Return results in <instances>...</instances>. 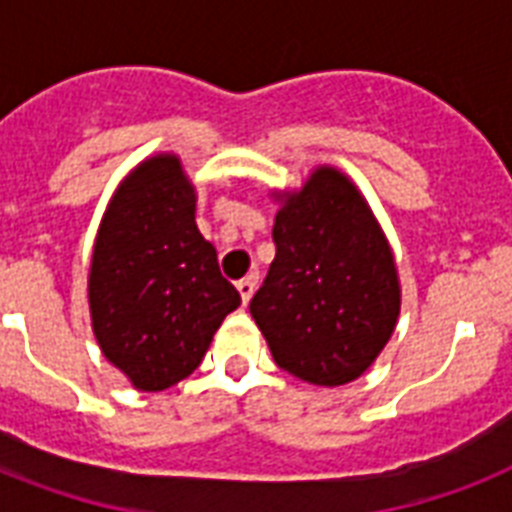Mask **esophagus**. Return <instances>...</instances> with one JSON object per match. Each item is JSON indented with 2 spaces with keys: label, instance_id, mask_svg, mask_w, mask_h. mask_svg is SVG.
Returning a JSON list of instances; mask_svg holds the SVG:
<instances>
[{
  "label": "esophagus",
  "instance_id": "1",
  "mask_svg": "<svg viewBox=\"0 0 512 512\" xmlns=\"http://www.w3.org/2000/svg\"><path fill=\"white\" fill-rule=\"evenodd\" d=\"M257 273H249V276H244V279L236 284V289H239V295H241V303L247 305L249 300H252V295H255V287H257Z\"/></svg>",
  "mask_w": 512,
  "mask_h": 512
}]
</instances>
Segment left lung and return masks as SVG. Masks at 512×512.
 I'll list each match as a JSON object with an SVG mask.
<instances>
[{
	"label": "left lung",
	"mask_w": 512,
	"mask_h": 512,
	"mask_svg": "<svg viewBox=\"0 0 512 512\" xmlns=\"http://www.w3.org/2000/svg\"><path fill=\"white\" fill-rule=\"evenodd\" d=\"M273 257L249 313L279 369L345 385L396 329L401 289L390 247L356 185L321 167L273 223Z\"/></svg>",
	"instance_id": "obj_1"
}]
</instances>
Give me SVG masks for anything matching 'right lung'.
I'll list each match as a JSON object with an SVG mask.
<instances>
[{"label":"right lung","mask_w":512,"mask_h":512,"mask_svg":"<svg viewBox=\"0 0 512 512\" xmlns=\"http://www.w3.org/2000/svg\"><path fill=\"white\" fill-rule=\"evenodd\" d=\"M193 212L196 193L177 156H154L119 185L92 252L98 345L148 393L185 380L225 316L241 305Z\"/></svg>","instance_id":"obj_1"}]
</instances>
